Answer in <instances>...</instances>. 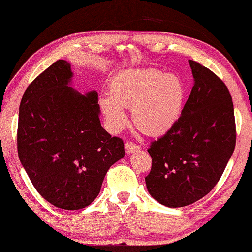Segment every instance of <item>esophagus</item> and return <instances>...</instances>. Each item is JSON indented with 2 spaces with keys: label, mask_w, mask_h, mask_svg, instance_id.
I'll return each mask as SVG.
<instances>
[{
  "label": "esophagus",
  "mask_w": 252,
  "mask_h": 252,
  "mask_svg": "<svg viewBox=\"0 0 252 252\" xmlns=\"http://www.w3.org/2000/svg\"><path fill=\"white\" fill-rule=\"evenodd\" d=\"M125 148H126V152L127 154H132V153L138 152V151L141 150V148H140L138 144L132 143V142H126V145H125Z\"/></svg>",
  "instance_id": "esophagus-1"
}]
</instances>
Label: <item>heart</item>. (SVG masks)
Here are the masks:
<instances>
[{"mask_svg": "<svg viewBox=\"0 0 252 252\" xmlns=\"http://www.w3.org/2000/svg\"><path fill=\"white\" fill-rule=\"evenodd\" d=\"M110 95L99 104L112 131L127 123L125 108H132L135 126L145 134L159 136L177 125L184 111L186 86L180 76L158 69H130L118 74L109 87Z\"/></svg>", "mask_w": 252, "mask_h": 252, "instance_id": "heart-1", "label": "heart"}]
</instances>
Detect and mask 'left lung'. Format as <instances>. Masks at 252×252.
I'll list each match as a JSON object with an SVG mask.
<instances>
[{
    "label": "left lung",
    "mask_w": 252,
    "mask_h": 252,
    "mask_svg": "<svg viewBox=\"0 0 252 252\" xmlns=\"http://www.w3.org/2000/svg\"><path fill=\"white\" fill-rule=\"evenodd\" d=\"M194 86L171 131L148 149L152 168L145 184L166 207H184L203 198L221 177L236 145L229 90L207 68L189 61Z\"/></svg>",
    "instance_id": "8db88e82"
}]
</instances>
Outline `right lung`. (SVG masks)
I'll use <instances>...</instances> for the list:
<instances>
[{
    "mask_svg": "<svg viewBox=\"0 0 252 252\" xmlns=\"http://www.w3.org/2000/svg\"><path fill=\"white\" fill-rule=\"evenodd\" d=\"M74 72L55 62L27 87L17 127L18 158L36 190L52 205L77 210L99 195L125 144L100 123L98 93L71 87Z\"/></svg>",
    "mask_w": 252,
    "mask_h": 252,
    "instance_id": "add662e5",
    "label": "right lung"
}]
</instances>
